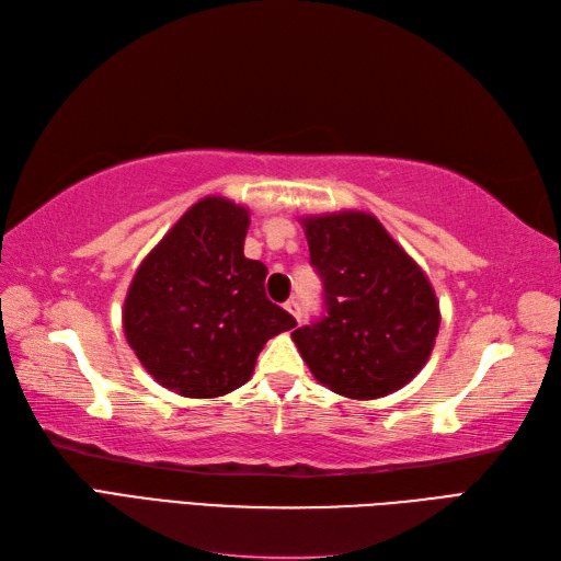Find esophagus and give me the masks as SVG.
<instances>
[{
    "instance_id": "obj_1",
    "label": "esophagus",
    "mask_w": 561,
    "mask_h": 561,
    "mask_svg": "<svg viewBox=\"0 0 561 561\" xmlns=\"http://www.w3.org/2000/svg\"><path fill=\"white\" fill-rule=\"evenodd\" d=\"M285 311L290 313L295 320H299V318H301V307H299V301H297L295 297L285 301Z\"/></svg>"
}]
</instances>
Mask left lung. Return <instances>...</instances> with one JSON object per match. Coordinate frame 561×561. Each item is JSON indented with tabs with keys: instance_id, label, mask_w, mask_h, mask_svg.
<instances>
[{
	"instance_id": "left-lung-1",
	"label": "left lung",
	"mask_w": 561,
	"mask_h": 561,
	"mask_svg": "<svg viewBox=\"0 0 561 561\" xmlns=\"http://www.w3.org/2000/svg\"><path fill=\"white\" fill-rule=\"evenodd\" d=\"M325 316L293 332L311 375L339 396L375 400L428 363L439 328L431 280L379 219L360 210L301 219Z\"/></svg>"
}]
</instances>
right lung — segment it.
<instances>
[{
	"label": "right lung",
	"instance_id": "right-lung-1",
	"mask_svg": "<svg viewBox=\"0 0 561 561\" xmlns=\"http://www.w3.org/2000/svg\"><path fill=\"white\" fill-rule=\"evenodd\" d=\"M250 210L206 196L135 271L124 332L142 367L184 398L243 386L271 336L297 320L264 290L266 266L243 254Z\"/></svg>",
	"mask_w": 561,
	"mask_h": 561
}]
</instances>
